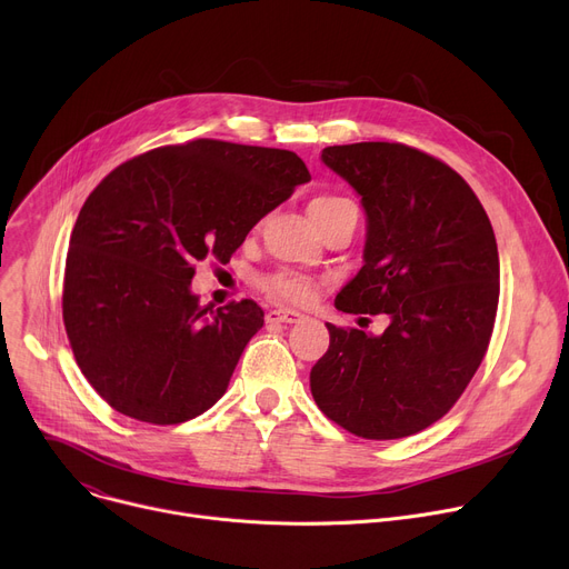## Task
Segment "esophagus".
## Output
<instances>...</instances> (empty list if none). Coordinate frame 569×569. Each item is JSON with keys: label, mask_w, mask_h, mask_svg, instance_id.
<instances>
[{"label": "esophagus", "mask_w": 569, "mask_h": 569, "mask_svg": "<svg viewBox=\"0 0 569 569\" xmlns=\"http://www.w3.org/2000/svg\"><path fill=\"white\" fill-rule=\"evenodd\" d=\"M301 318V313H297V311H290V309H272V311H268V316H264V320L268 322H283V325H292V322H299Z\"/></svg>", "instance_id": "obj_1"}]
</instances>
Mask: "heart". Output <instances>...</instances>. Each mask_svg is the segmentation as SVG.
<instances>
[{
    "instance_id": "obj_1",
    "label": "heart",
    "mask_w": 569,
    "mask_h": 569,
    "mask_svg": "<svg viewBox=\"0 0 569 569\" xmlns=\"http://www.w3.org/2000/svg\"><path fill=\"white\" fill-rule=\"evenodd\" d=\"M346 203H352V201L346 197L322 194L311 201V214H322V212H329V210H333L338 206H346ZM260 288L270 297L281 299V301H292V305H305V301L313 299V295H316V283L309 277L299 274V272H290V270L264 274L260 279Z\"/></svg>"
}]
</instances>
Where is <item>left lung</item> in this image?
Wrapping results in <instances>:
<instances>
[{
	"mask_svg": "<svg viewBox=\"0 0 569 569\" xmlns=\"http://www.w3.org/2000/svg\"><path fill=\"white\" fill-rule=\"evenodd\" d=\"M322 162L368 217L363 268L336 309L391 322L382 336L327 322L311 393L357 437H409L450 411L485 359L501 288L497 238L467 180L419 148L327 146Z\"/></svg>",
	"mask_w": 569,
	"mask_h": 569,
	"instance_id": "left-lung-1",
	"label": "left lung"
}]
</instances>
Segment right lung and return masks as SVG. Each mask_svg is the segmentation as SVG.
I'll use <instances>...</instances> for the list:
<instances>
[{
	"mask_svg": "<svg viewBox=\"0 0 569 569\" xmlns=\"http://www.w3.org/2000/svg\"><path fill=\"white\" fill-rule=\"evenodd\" d=\"M311 173L290 150L194 139L119 164L84 201L63 272V325L98 396L176 426L210 409L262 327L251 299L203 309L197 262H229Z\"/></svg>",
	"mask_w": 569,
	"mask_h": 569,
	"instance_id": "add662e5",
	"label": "right lung"
}]
</instances>
